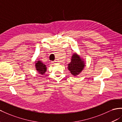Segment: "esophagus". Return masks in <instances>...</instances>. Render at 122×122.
Wrapping results in <instances>:
<instances>
[{"label": "esophagus", "instance_id": "obj_1", "mask_svg": "<svg viewBox=\"0 0 122 122\" xmlns=\"http://www.w3.org/2000/svg\"><path fill=\"white\" fill-rule=\"evenodd\" d=\"M52 63H57V61H56V60H55V61H53V62H52Z\"/></svg>", "mask_w": 122, "mask_h": 122}]
</instances>
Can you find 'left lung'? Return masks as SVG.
Wrapping results in <instances>:
<instances>
[{
    "label": "left lung",
    "mask_w": 122,
    "mask_h": 122,
    "mask_svg": "<svg viewBox=\"0 0 122 122\" xmlns=\"http://www.w3.org/2000/svg\"><path fill=\"white\" fill-rule=\"evenodd\" d=\"M85 66L84 62L81 60L78 55L74 54L71 57V62L68 65V69L74 76L78 75L83 69Z\"/></svg>",
    "instance_id": "8db88e82"
}]
</instances>
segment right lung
Segmentation results:
<instances>
[{
    "instance_id": "obj_1",
    "label": "right lung",
    "mask_w": 122,
    "mask_h": 122,
    "mask_svg": "<svg viewBox=\"0 0 122 122\" xmlns=\"http://www.w3.org/2000/svg\"><path fill=\"white\" fill-rule=\"evenodd\" d=\"M36 70L38 71V72L42 75H43L46 71L47 67L46 66V65L43 64L40 61H37V63H36Z\"/></svg>"
}]
</instances>
